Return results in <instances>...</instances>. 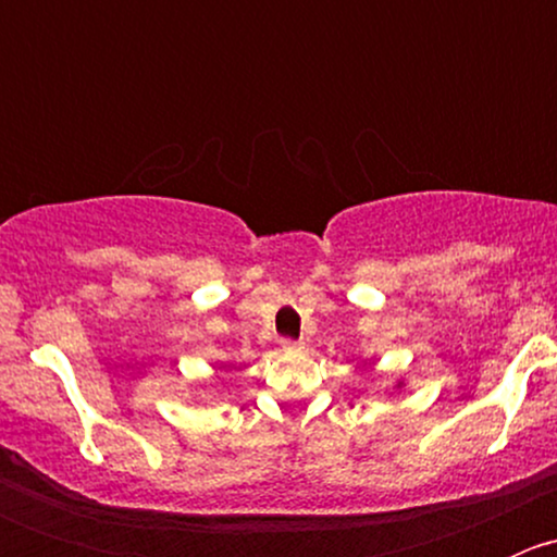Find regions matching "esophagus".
I'll use <instances>...</instances> for the list:
<instances>
[{
    "instance_id": "1",
    "label": "esophagus",
    "mask_w": 557,
    "mask_h": 557,
    "mask_svg": "<svg viewBox=\"0 0 557 557\" xmlns=\"http://www.w3.org/2000/svg\"><path fill=\"white\" fill-rule=\"evenodd\" d=\"M301 347V342H296V339H283V350L285 352H294V350H299Z\"/></svg>"
}]
</instances>
